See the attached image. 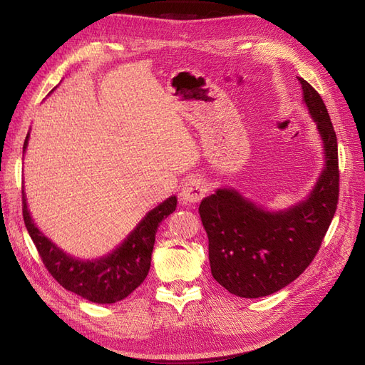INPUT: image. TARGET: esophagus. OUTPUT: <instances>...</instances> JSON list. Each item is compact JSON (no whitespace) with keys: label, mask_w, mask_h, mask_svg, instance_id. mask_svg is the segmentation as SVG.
<instances>
[{"label":"esophagus","mask_w":365,"mask_h":365,"mask_svg":"<svg viewBox=\"0 0 365 365\" xmlns=\"http://www.w3.org/2000/svg\"><path fill=\"white\" fill-rule=\"evenodd\" d=\"M208 192V185L201 178L185 181L181 189V200L184 202H200Z\"/></svg>","instance_id":"34e87169"}]
</instances>
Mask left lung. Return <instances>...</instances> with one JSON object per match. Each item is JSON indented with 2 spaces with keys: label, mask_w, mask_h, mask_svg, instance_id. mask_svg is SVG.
Masks as SVG:
<instances>
[{
  "label": "left lung",
  "mask_w": 365,
  "mask_h": 365,
  "mask_svg": "<svg viewBox=\"0 0 365 365\" xmlns=\"http://www.w3.org/2000/svg\"><path fill=\"white\" fill-rule=\"evenodd\" d=\"M298 81L326 152V168L311 196L286 212L269 213L235 190L219 189L200 205L213 279L237 297H264L294 282L312 263L336 212L335 129L322 96L302 77Z\"/></svg>",
  "instance_id": "left-lung-1"
}]
</instances>
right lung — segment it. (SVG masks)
Instances as JSON below:
<instances>
[{"mask_svg": "<svg viewBox=\"0 0 365 365\" xmlns=\"http://www.w3.org/2000/svg\"><path fill=\"white\" fill-rule=\"evenodd\" d=\"M29 135L24 141L27 148ZM176 208V197L170 196L143 217L137 228L109 256L77 260L43 236L33 222L23 190V217L29 235L35 244L42 263L62 288L81 295L93 303H115L123 300L145 282L150 268V257L157 230L164 217Z\"/></svg>", "mask_w": 365, "mask_h": 365, "instance_id": "right-lung-1", "label": "right lung"}]
</instances>
